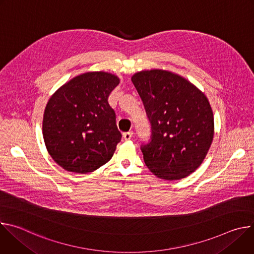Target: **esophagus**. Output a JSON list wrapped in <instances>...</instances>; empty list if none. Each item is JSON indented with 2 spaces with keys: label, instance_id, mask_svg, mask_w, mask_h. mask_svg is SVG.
Returning a JSON list of instances; mask_svg holds the SVG:
<instances>
[{
  "label": "esophagus",
  "instance_id": "esophagus-1",
  "mask_svg": "<svg viewBox=\"0 0 254 254\" xmlns=\"http://www.w3.org/2000/svg\"><path fill=\"white\" fill-rule=\"evenodd\" d=\"M123 136H124V138H125L126 140H129V139L132 137V131H127V132H124Z\"/></svg>",
  "mask_w": 254,
  "mask_h": 254
}]
</instances>
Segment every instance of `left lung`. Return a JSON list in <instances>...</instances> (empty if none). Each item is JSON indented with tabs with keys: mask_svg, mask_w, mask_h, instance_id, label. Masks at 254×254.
Instances as JSON below:
<instances>
[{
	"mask_svg": "<svg viewBox=\"0 0 254 254\" xmlns=\"http://www.w3.org/2000/svg\"><path fill=\"white\" fill-rule=\"evenodd\" d=\"M131 81L151 124V139L140 146L144 164L158 178L179 180L205 159L214 135V118L206 95L170 71L135 73Z\"/></svg>",
	"mask_w": 254,
	"mask_h": 254,
	"instance_id": "obj_1",
	"label": "left lung"
}]
</instances>
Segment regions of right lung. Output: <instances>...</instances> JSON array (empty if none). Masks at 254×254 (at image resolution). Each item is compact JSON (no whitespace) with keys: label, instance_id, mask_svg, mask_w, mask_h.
<instances>
[{"label":"right lung","instance_id":"1","mask_svg":"<svg viewBox=\"0 0 254 254\" xmlns=\"http://www.w3.org/2000/svg\"><path fill=\"white\" fill-rule=\"evenodd\" d=\"M119 83V77L107 72H86L50 97L43 137L49 155L64 170L86 174L114 156L122 133L107 98Z\"/></svg>","mask_w":254,"mask_h":254}]
</instances>
